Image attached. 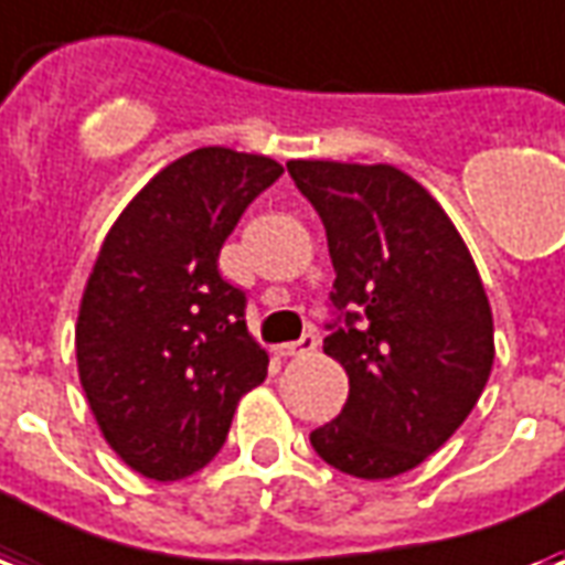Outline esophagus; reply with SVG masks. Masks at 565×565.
Listing matches in <instances>:
<instances>
[{"label": "esophagus", "mask_w": 565, "mask_h": 565, "mask_svg": "<svg viewBox=\"0 0 565 565\" xmlns=\"http://www.w3.org/2000/svg\"><path fill=\"white\" fill-rule=\"evenodd\" d=\"M317 343H320V340H317V334H311V331H308V334H301L296 343H278V347H275V352H278L281 359H292V355H311V352L317 350Z\"/></svg>", "instance_id": "obj_1"}]
</instances>
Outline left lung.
Wrapping results in <instances>:
<instances>
[{
    "label": "left lung",
    "mask_w": 565,
    "mask_h": 565,
    "mask_svg": "<svg viewBox=\"0 0 565 565\" xmlns=\"http://www.w3.org/2000/svg\"><path fill=\"white\" fill-rule=\"evenodd\" d=\"M287 171L326 227L331 305L353 308L322 343L350 397L311 445L338 471L391 480L477 406L494 361L492 305L445 206L403 168L290 159Z\"/></svg>",
    "instance_id": "8db88e82"
}]
</instances>
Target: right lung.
Segmentation results:
<instances>
[{"instance_id": "obj_1", "label": "right lung", "mask_w": 565, "mask_h": 565, "mask_svg": "<svg viewBox=\"0 0 565 565\" xmlns=\"http://www.w3.org/2000/svg\"><path fill=\"white\" fill-rule=\"evenodd\" d=\"M284 174L264 153L198 148L139 189L92 266L76 367L109 447L148 480H183L225 445L269 355L218 252L245 206Z\"/></svg>"}]
</instances>
